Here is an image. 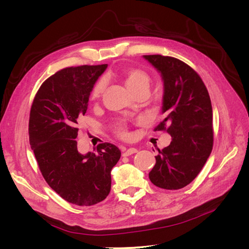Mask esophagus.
<instances>
[{"label": "esophagus", "mask_w": 249, "mask_h": 249, "mask_svg": "<svg viewBox=\"0 0 249 249\" xmlns=\"http://www.w3.org/2000/svg\"><path fill=\"white\" fill-rule=\"evenodd\" d=\"M135 153H137V148H134V147H131V148H124L123 149V156L124 157H127V156H131Z\"/></svg>", "instance_id": "esophagus-1"}]
</instances>
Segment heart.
<instances>
[{
    "label": "heart",
    "mask_w": 249,
    "mask_h": 249,
    "mask_svg": "<svg viewBox=\"0 0 249 249\" xmlns=\"http://www.w3.org/2000/svg\"><path fill=\"white\" fill-rule=\"evenodd\" d=\"M122 74H123V78L124 79L126 87L129 88L134 94L137 93L138 91H141V90H144V89L148 90L150 78L146 71H142L140 69H136V67H130V69L124 70ZM105 89H106V81L103 79L97 81L92 88L91 99L94 101L99 100L105 92ZM116 133L118 134V136L123 138L127 137L125 124L124 123L119 124L116 127Z\"/></svg>",
    "instance_id": "heart-1"
}]
</instances>
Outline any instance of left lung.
<instances>
[{"label":"left lung","instance_id":"8db88e82","mask_svg":"<svg viewBox=\"0 0 249 249\" xmlns=\"http://www.w3.org/2000/svg\"><path fill=\"white\" fill-rule=\"evenodd\" d=\"M143 57L161 73L164 85L162 112L166 117L155 131L171 136L170 144L159 149L148 177L157 187L178 190L197 177L212 152V104L205 83L192 67L169 56Z\"/></svg>","mask_w":249,"mask_h":249}]
</instances>
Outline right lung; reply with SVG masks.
I'll return each instance as SVG.
<instances>
[{"label": "right lung", "mask_w": 249, "mask_h": 249, "mask_svg": "<svg viewBox=\"0 0 249 249\" xmlns=\"http://www.w3.org/2000/svg\"><path fill=\"white\" fill-rule=\"evenodd\" d=\"M107 64L66 67L42 83L30 111L29 139L42 177L66 201L92 206L111 190V170L122 153L105 142L79 153L77 127L90 92Z\"/></svg>", "instance_id": "right-lung-1"}]
</instances>
